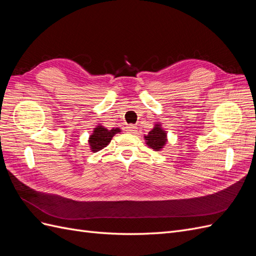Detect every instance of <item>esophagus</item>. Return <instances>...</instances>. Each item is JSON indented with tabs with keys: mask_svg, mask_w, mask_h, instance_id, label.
I'll return each instance as SVG.
<instances>
[{
	"mask_svg": "<svg viewBox=\"0 0 256 256\" xmlns=\"http://www.w3.org/2000/svg\"><path fill=\"white\" fill-rule=\"evenodd\" d=\"M136 130H138V128L134 125H128L126 127V131L129 134H136Z\"/></svg>",
	"mask_w": 256,
	"mask_h": 256,
	"instance_id": "34e87169",
	"label": "esophagus"
}]
</instances>
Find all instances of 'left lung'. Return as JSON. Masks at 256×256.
<instances>
[{
    "instance_id": "left-lung-1",
    "label": "left lung",
    "mask_w": 256,
    "mask_h": 256,
    "mask_svg": "<svg viewBox=\"0 0 256 256\" xmlns=\"http://www.w3.org/2000/svg\"><path fill=\"white\" fill-rule=\"evenodd\" d=\"M145 142L154 150H161L166 144V132L162 129L160 124H156L154 127L150 131L148 134L144 136Z\"/></svg>"
}]
</instances>
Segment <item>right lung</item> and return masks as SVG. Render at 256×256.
Segmentation results:
<instances>
[{
	"label": "right lung",
	"mask_w": 256,
	"mask_h": 256,
	"mask_svg": "<svg viewBox=\"0 0 256 256\" xmlns=\"http://www.w3.org/2000/svg\"><path fill=\"white\" fill-rule=\"evenodd\" d=\"M120 131L122 130L120 128H112L111 130H108L104 126L98 125L96 128H94V131H92V134L88 138L90 150L92 152L102 150L104 147L109 145L112 138L116 134H120Z\"/></svg>",
	"instance_id": "right-lung-1"
}]
</instances>
